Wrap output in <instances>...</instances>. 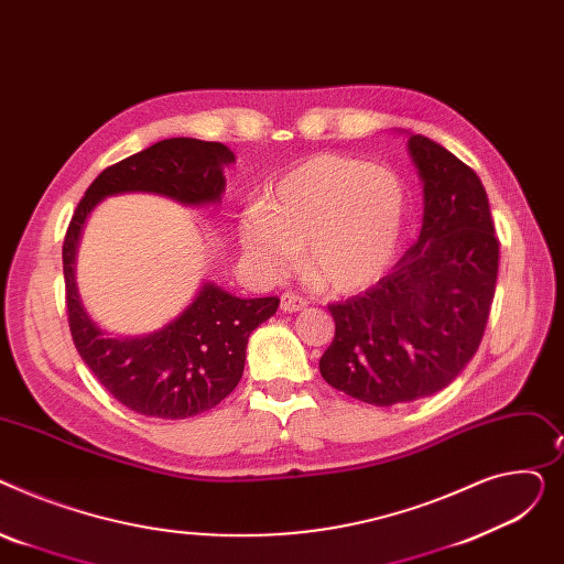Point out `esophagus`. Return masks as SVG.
Here are the masks:
<instances>
[{"label": "esophagus", "mask_w": 564, "mask_h": 564, "mask_svg": "<svg viewBox=\"0 0 564 564\" xmlns=\"http://www.w3.org/2000/svg\"><path fill=\"white\" fill-rule=\"evenodd\" d=\"M280 307H282V312H289V314L291 312H301L303 307H307V301H305L301 293L284 291L282 297H280Z\"/></svg>", "instance_id": "obj_1"}]
</instances>
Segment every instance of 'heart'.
<instances>
[{"label":"heart","instance_id":"heart-1","mask_svg":"<svg viewBox=\"0 0 564 564\" xmlns=\"http://www.w3.org/2000/svg\"><path fill=\"white\" fill-rule=\"evenodd\" d=\"M405 184L384 165L316 154L291 169L241 223L246 252L284 275L303 250L307 275L339 293L378 280L399 250Z\"/></svg>","mask_w":564,"mask_h":564}]
</instances>
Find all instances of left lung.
<instances>
[{
  "instance_id": "left-lung-1",
  "label": "left lung",
  "mask_w": 564,
  "mask_h": 564,
  "mask_svg": "<svg viewBox=\"0 0 564 564\" xmlns=\"http://www.w3.org/2000/svg\"><path fill=\"white\" fill-rule=\"evenodd\" d=\"M410 152L425 193L419 241L378 284L327 305L335 339L318 361L327 384L378 408L425 399L457 378L482 341L499 273L480 177L421 134Z\"/></svg>"
}]
</instances>
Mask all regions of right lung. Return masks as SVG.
<instances>
[{"mask_svg":"<svg viewBox=\"0 0 564 564\" xmlns=\"http://www.w3.org/2000/svg\"><path fill=\"white\" fill-rule=\"evenodd\" d=\"M235 161L223 143L165 139L131 154L95 177L79 200L63 239L65 310L73 341L113 399L156 419H188L216 408L243 376L252 329L278 312L280 297H237L205 284L173 323L148 337H107L84 312L75 289V250L90 209L107 195L150 191L184 205L216 203L223 165Z\"/></svg>","mask_w":564,"mask_h":564,"instance_id":"add662e5","label":"right lung"}]
</instances>
